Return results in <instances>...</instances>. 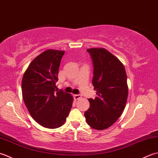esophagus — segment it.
Here are the masks:
<instances>
[{
  "instance_id": "34e87169",
  "label": "esophagus",
  "mask_w": 158,
  "mask_h": 158,
  "mask_svg": "<svg viewBox=\"0 0 158 158\" xmlns=\"http://www.w3.org/2000/svg\"><path fill=\"white\" fill-rule=\"evenodd\" d=\"M73 99H74V100H78L80 98H81V95H73Z\"/></svg>"
}]
</instances>
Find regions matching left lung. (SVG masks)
<instances>
[{"label":"left lung","mask_w":158,"mask_h":158,"mask_svg":"<svg viewBox=\"0 0 158 158\" xmlns=\"http://www.w3.org/2000/svg\"><path fill=\"white\" fill-rule=\"evenodd\" d=\"M87 52L93 60L92 83L97 96L94 99H89L90 108L85 117L91 127L106 130L117 121L126 105V72L118 59L104 48H90Z\"/></svg>","instance_id":"obj_1"}]
</instances>
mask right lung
I'll use <instances>...</instances> for the list:
<instances>
[{
    "mask_svg": "<svg viewBox=\"0 0 158 158\" xmlns=\"http://www.w3.org/2000/svg\"><path fill=\"white\" fill-rule=\"evenodd\" d=\"M65 51L47 50L29 64L22 80L24 104L41 126L58 128L65 123L73 104L71 94L58 90L56 83Z\"/></svg>",
    "mask_w": 158,
    "mask_h": 158,
    "instance_id": "add662e5",
    "label": "right lung"
}]
</instances>
